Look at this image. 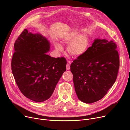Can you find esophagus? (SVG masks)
Masks as SVG:
<instances>
[{
	"label": "esophagus",
	"instance_id": "obj_1",
	"mask_svg": "<svg viewBox=\"0 0 130 130\" xmlns=\"http://www.w3.org/2000/svg\"><path fill=\"white\" fill-rule=\"evenodd\" d=\"M70 64H71V62L70 61H68L67 62V64H66V69L67 70H69Z\"/></svg>",
	"mask_w": 130,
	"mask_h": 130
}]
</instances>
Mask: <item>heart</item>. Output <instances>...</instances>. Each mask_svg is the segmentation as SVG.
<instances>
[{
    "instance_id": "heart-1",
    "label": "heart",
    "mask_w": 130,
    "mask_h": 130,
    "mask_svg": "<svg viewBox=\"0 0 130 130\" xmlns=\"http://www.w3.org/2000/svg\"><path fill=\"white\" fill-rule=\"evenodd\" d=\"M77 30H72L67 33L62 38V42L68 44L67 50L69 54L73 57H80L87 50L89 43V40L86 34H79ZM57 50L62 51L63 47L60 44L55 45Z\"/></svg>"
}]
</instances>
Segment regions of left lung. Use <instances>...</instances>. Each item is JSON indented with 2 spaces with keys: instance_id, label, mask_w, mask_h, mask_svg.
I'll return each instance as SVG.
<instances>
[{
  "instance_id": "1",
  "label": "left lung",
  "mask_w": 130,
  "mask_h": 130,
  "mask_svg": "<svg viewBox=\"0 0 130 130\" xmlns=\"http://www.w3.org/2000/svg\"><path fill=\"white\" fill-rule=\"evenodd\" d=\"M116 48L113 41L96 39L71 63L75 91L82 102L91 103L100 100L114 84L119 69Z\"/></svg>"
}]
</instances>
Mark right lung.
Instances as JSON below:
<instances>
[{
	"label": "right lung",
	"mask_w": 130,
	"mask_h": 130,
	"mask_svg": "<svg viewBox=\"0 0 130 130\" xmlns=\"http://www.w3.org/2000/svg\"><path fill=\"white\" fill-rule=\"evenodd\" d=\"M49 48L46 38L27 29L14 44L11 68L15 82L22 93L35 102L44 101L51 96L66 71L65 58H51L46 53Z\"/></svg>",
	"instance_id": "1"
}]
</instances>
